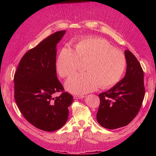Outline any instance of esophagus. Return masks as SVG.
Masks as SVG:
<instances>
[{"label":"esophagus","mask_w":156,"mask_h":156,"mask_svg":"<svg viewBox=\"0 0 156 156\" xmlns=\"http://www.w3.org/2000/svg\"><path fill=\"white\" fill-rule=\"evenodd\" d=\"M84 96H80V95H75V96H73V98L74 99H82L83 98Z\"/></svg>","instance_id":"obj_1"}]
</instances>
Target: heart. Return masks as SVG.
Returning a JSON list of instances; mask_svg holds the SVG:
<instances>
[{"instance_id": "obj_1", "label": "heart", "mask_w": 156, "mask_h": 156, "mask_svg": "<svg viewBox=\"0 0 156 156\" xmlns=\"http://www.w3.org/2000/svg\"><path fill=\"white\" fill-rule=\"evenodd\" d=\"M79 60H87V72L79 73L66 82L67 90L84 94L96 90L110 88L120 81L126 67L125 55L115 49L107 40L96 37H85L74 44L61 49L55 66L61 77H66L77 69Z\"/></svg>"}]
</instances>
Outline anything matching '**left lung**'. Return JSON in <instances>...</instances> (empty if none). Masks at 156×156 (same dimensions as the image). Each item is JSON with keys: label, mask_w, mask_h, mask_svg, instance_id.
Here are the masks:
<instances>
[{"label": "left lung", "mask_w": 156, "mask_h": 156, "mask_svg": "<svg viewBox=\"0 0 156 156\" xmlns=\"http://www.w3.org/2000/svg\"><path fill=\"white\" fill-rule=\"evenodd\" d=\"M127 68L124 77L107 91L99 94L100 104L97 121L114 129L127 126L138 114L144 100V72L137 59L125 51Z\"/></svg>", "instance_id": "left-lung-1"}]
</instances>
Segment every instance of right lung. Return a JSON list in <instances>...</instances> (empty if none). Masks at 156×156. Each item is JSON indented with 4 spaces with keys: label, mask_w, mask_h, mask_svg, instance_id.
<instances>
[{
    "label": "right lung",
    "mask_w": 156,
    "mask_h": 156,
    "mask_svg": "<svg viewBox=\"0 0 156 156\" xmlns=\"http://www.w3.org/2000/svg\"><path fill=\"white\" fill-rule=\"evenodd\" d=\"M66 30L58 31L41 41L23 56L14 75V98L25 119L37 128L54 131L68 120L73 96L64 91L56 76V45Z\"/></svg>",
    "instance_id": "obj_1"
}]
</instances>
